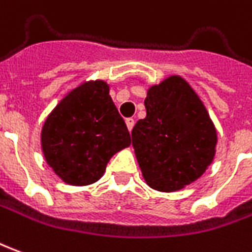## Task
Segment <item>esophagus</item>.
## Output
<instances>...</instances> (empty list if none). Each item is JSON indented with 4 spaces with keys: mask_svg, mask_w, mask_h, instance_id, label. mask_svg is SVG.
I'll return each instance as SVG.
<instances>
[{
    "mask_svg": "<svg viewBox=\"0 0 252 252\" xmlns=\"http://www.w3.org/2000/svg\"><path fill=\"white\" fill-rule=\"evenodd\" d=\"M126 128H128V131L131 132L132 128H133V126H135V120L129 117V119H126Z\"/></svg>",
    "mask_w": 252,
    "mask_h": 252,
    "instance_id": "esophagus-1",
    "label": "esophagus"
}]
</instances>
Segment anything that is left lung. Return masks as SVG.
Returning a JSON list of instances; mask_svg holds the SVG:
<instances>
[{
  "label": "left lung",
  "mask_w": 252,
  "mask_h": 252,
  "mask_svg": "<svg viewBox=\"0 0 252 252\" xmlns=\"http://www.w3.org/2000/svg\"><path fill=\"white\" fill-rule=\"evenodd\" d=\"M146 117L132 129V146L146 183L170 192L206 172L216 156L217 131L203 102L181 76L147 90Z\"/></svg>",
  "instance_id": "obj_1"
}]
</instances>
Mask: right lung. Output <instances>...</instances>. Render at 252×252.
<instances>
[{
  "label": "right lung",
  "instance_id": "obj_1",
  "mask_svg": "<svg viewBox=\"0 0 252 252\" xmlns=\"http://www.w3.org/2000/svg\"><path fill=\"white\" fill-rule=\"evenodd\" d=\"M47 165L71 186L101 179L110 158L131 136L103 80L84 82L59 102L40 132Z\"/></svg>",
  "mask_w": 252,
  "mask_h": 252
}]
</instances>
